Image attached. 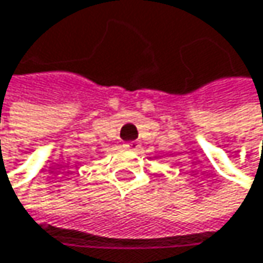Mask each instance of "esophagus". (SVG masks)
I'll return each mask as SVG.
<instances>
[{"label":"esophagus","mask_w":263,"mask_h":263,"mask_svg":"<svg viewBox=\"0 0 263 263\" xmlns=\"http://www.w3.org/2000/svg\"><path fill=\"white\" fill-rule=\"evenodd\" d=\"M123 148H126L129 151H139L140 149V143L139 142H126V143H123Z\"/></svg>","instance_id":"obj_1"}]
</instances>
